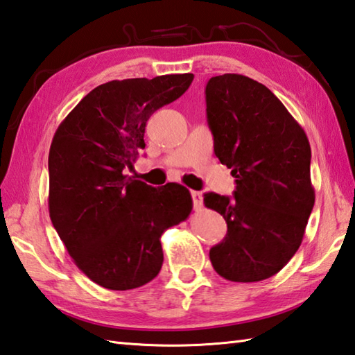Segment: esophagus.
I'll use <instances>...</instances> for the list:
<instances>
[{
	"mask_svg": "<svg viewBox=\"0 0 355 355\" xmlns=\"http://www.w3.org/2000/svg\"><path fill=\"white\" fill-rule=\"evenodd\" d=\"M191 199H193V205H195V209L199 210L200 207H202V195H200L199 191H191Z\"/></svg>",
	"mask_w": 355,
	"mask_h": 355,
	"instance_id": "34e87169",
	"label": "esophagus"
}]
</instances>
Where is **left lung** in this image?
<instances>
[{
    "mask_svg": "<svg viewBox=\"0 0 355 355\" xmlns=\"http://www.w3.org/2000/svg\"><path fill=\"white\" fill-rule=\"evenodd\" d=\"M215 155L232 168L233 196L205 193L227 235L210 249L220 277L255 283L278 273L302 244L315 202L311 145L273 92L253 78L224 73L205 86Z\"/></svg>",
    "mask_w": 355,
    "mask_h": 355,
    "instance_id": "8db88e82",
    "label": "left lung"
}]
</instances>
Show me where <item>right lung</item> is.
<instances>
[{
  "label": "right lung",
  "mask_w": 355,
  "mask_h": 355,
  "mask_svg": "<svg viewBox=\"0 0 355 355\" xmlns=\"http://www.w3.org/2000/svg\"><path fill=\"white\" fill-rule=\"evenodd\" d=\"M193 73L112 80L80 100L49 150V216L73 263L105 289L150 283L164 263L160 236L189 218L182 185L160 189L123 175L145 148L155 111L189 89Z\"/></svg>",
  "instance_id": "add662e5"
}]
</instances>
